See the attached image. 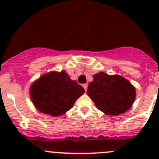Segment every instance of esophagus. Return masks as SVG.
Returning <instances> with one entry per match:
<instances>
[{"instance_id":"esophagus-1","label":"esophagus","mask_w":159,"mask_h":159,"mask_svg":"<svg viewBox=\"0 0 159 159\" xmlns=\"http://www.w3.org/2000/svg\"><path fill=\"white\" fill-rule=\"evenodd\" d=\"M83 87H84V90L87 91V89H88V84H83Z\"/></svg>"}]
</instances>
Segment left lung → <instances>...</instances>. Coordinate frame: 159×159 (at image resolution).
Returning <instances> with one entry per match:
<instances>
[{
    "mask_svg": "<svg viewBox=\"0 0 159 159\" xmlns=\"http://www.w3.org/2000/svg\"><path fill=\"white\" fill-rule=\"evenodd\" d=\"M87 94L99 111L109 116H119L127 111L136 97L135 88L127 79L102 71L93 75Z\"/></svg>",
    "mask_w": 159,
    "mask_h": 159,
    "instance_id": "obj_1",
    "label": "left lung"
}]
</instances>
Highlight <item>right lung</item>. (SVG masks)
I'll use <instances>...</instances> for the list:
<instances>
[{"label":"right lung","mask_w":159,"mask_h":159,"mask_svg":"<svg viewBox=\"0 0 159 159\" xmlns=\"http://www.w3.org/2000/svg\"><path fill=\"white\" fill-rule=\"evenodd\" d=\"M85 92L65 71H50L32 83L29 93L35 107L41 113L60 116L73 107Z\"/></svg>","instance_id":"right-lung-1"}]
</instances>
